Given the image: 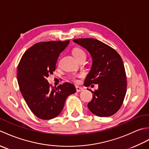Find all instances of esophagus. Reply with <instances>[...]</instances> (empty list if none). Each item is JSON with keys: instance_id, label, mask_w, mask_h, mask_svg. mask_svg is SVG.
I'll return each mask as SVG.
<instances>
[{"instance_id": "esophagus-1", "label": "esophagus", "mask_w": 149, "mask_h": 149, "mask_svg": "<svg viewBox=\"0 0 149 149\" xmlns=\"http://www.w3.org/2000/svg\"><path fill=\"white\" fill-rule=\"evenodd\" d=\"M75 88H76V90H77V92H80V91L83 90V88L80 87V86H75Z\"/></svg>"}]
</instances>
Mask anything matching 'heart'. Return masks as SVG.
Returning a JSON list of instances; mask_svg holds the SVG:
<instances>
[{
  "label": "heart",
  "instance_id": "heart-1",
  "mask_svg": "<svg viewBox=\"0 0 149 149\" xmlns=\"http://www.w3.org/2000/svg\"><path fill=\"white\" fill-rule=\"evenodd\" d=\"M72 53L73 55L75 57V58L76 59L77 61L82 58H86V53H85V52L83 49H81L80 48H74L72 50ZM81 76V75H79V77Z\"/></svg>",
  "mask_w": 149,
  "mask_h": 149
}]
</instances>
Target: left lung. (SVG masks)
Instances as JSON below:
<instances>
[{
    "label": "left lung",
    "instance_id": "8db88e82",
    "mask_svg": "<svg viewBox=\"0 0 149 149\" xmlns=\"http://www.w3.org/2000/svg\"><path fill=\"white\" fill-rule=\"evenodd\" d=\"M73 42L86 49L92 58V66L84 85L97 84L88 104L90 111L98 116L107 117L121 107L127 91V81L122 59L115 49L93 38H79Z\"/></svg>",
    "mask_w": 149,
    "mask_h": 149
}]
</instances>
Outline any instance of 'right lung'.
<instances>
[{
	"instance_id": "right-lung-1",
	"label": "right lung",
	"mask_w": 149,
	"mask_h": 149,
	"mask_svg": "<svg viewBox=\"0 0 149 149\" xmlns=\"http://www.w3.org/2000/svg\"><path fill=\"white\" fill-rule=\"evenodd\" d=\"M69 43V40L37 43L25 52L18 64L20 90L31 111L40 119L50 120L58 116L66 98L76 92L71 83L54 88L50 87L47 80L55 71L60 53Z\"/></svg>"
}]
</instances>
